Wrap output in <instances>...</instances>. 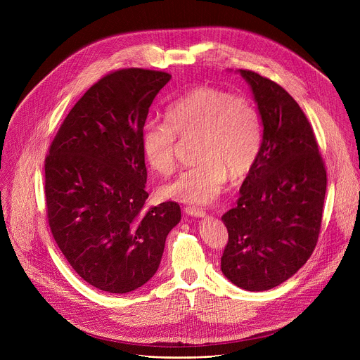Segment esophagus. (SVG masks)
<instances>
[{"label":"esophagus","mask_w":360,"mask_h":360,"mask_svg":"<svg viewBox=\"0 0 360 360\" xmlns=\"http://www.w3.org/2000/svg\"><path fill=\"white\" fill-rule=\"evenodd\" d=\"M184 211L189 217H195V218H203L205 217V211L200 210V208H196V207H186V208H184Z\"/></svg>","instance_id":"34e87169"}]
</instances>
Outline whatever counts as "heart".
I'll return each mask as SVG.
<instances>
[{"mask_svg":"<svg viewBox=\"0 0 360 360\" xmlns=\"http://www.w3.org/2000/svg\"><path fill=\"white\" fill-rule=\"evenodd\" d=\"M165 122L149 120L141 146L146 164L160 175L176 167L179 139H192L196 165L161 188L164 196L189 203H208L224 189L228 176L243 179L262 149V122L253 102L221 88L202 85L172 101Z\"/></svg>","mask_w":360,"mask_h":360,"instance_id":"obj_1","label":"heart"}]
</instances>
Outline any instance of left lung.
<instances>
[{
  "label": "left lung",
  "instance_id": "8db88e82",
  "mask_svg": "<svg viewBox=\"0 0 360 360\" xmlns=\"http://www.w3.org/2000/svg\"><path fill=\"white\" fill-rule=\"evenodd\" d=\"M239 74L258 104L264 135L238 205L222 217L229 238L221 269L238 288L261 292L288 281L311 258L322 225L326 169L297 102L258 72Z\"/></svg>",
  "mask_w": 360,
  "mask_h": 360
}]
</instances>
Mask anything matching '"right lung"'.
I'll return each instance as SVG.
<instances>
[{
  "label": "right lung",
  "instance_id": "1",
  "mask_svg": "<svg viewBox=\"0 0 360 360\" xmlns=\"http://www.w3.org/2000/svg\"><path fill=\"white\" fill-rule=\"evenodd\" d=\"M162 71L125 68L94 84L74 105L45 158V202L53 236L89 285L128 293L160 268L176 202L145 210L142 128L169 82Z\"/></svg>",
  "mask_w": 360,
  "mask_h": 360
}]
</instances>
